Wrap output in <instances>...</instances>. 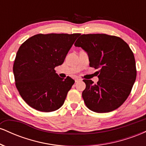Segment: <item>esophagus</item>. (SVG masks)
I'll use <instances>...</instances> for the list:
<instances>
[{"label": "esophagus", "instance_id": "34e87169", "mask_svg": "<svg viewBox=\"0 0 146 146\" xmlns=\"http://www.w3.org/2000/svg\"><path fill=\"white\" fill-rule=\"evenodd\" d=\"M75 82H78L82 81V79L81 78H76L75 80Z\"/></svg>", "mask_w": 146, "mask_h": 146}]
</instances>
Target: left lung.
<instances>
[{"label":"left lung","instance_id":"1","mask_svg":"<svg viewBox=\"0 0 146 146\" xmlns=\"http://www.w3.org/2000/svg\"><path fill=\"white\" fill-rule=\"evenodd\" d=\"M75 46L88 53L90 66L100 68L99 81L84 80L82 98L87 108L95 113H108L123 104L137 77L136 63L130 46L119 37L107 34H83Z\"/></svg>","mask_w":146,"mask_h":146}]
</instances>
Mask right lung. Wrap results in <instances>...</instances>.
<instances>
[{
  "label": "right lung",
  "instance_id": "1",
  "mask_svg": "<svg viewBox=\"0 0 146 146\" xmlns=\"http://www.w3.org/2000/svg\"><path fill=\"white\" fill-rule=\"evenodd\" d=\"M80 33L35 35L20 46L15 58L16 86L24 101L41 112H52L63 105L75 81L60 78L55 67L62 64Z\"/></svg>",
  "mask_w": 146,
  "mask_h": 146
}]
</instances>
